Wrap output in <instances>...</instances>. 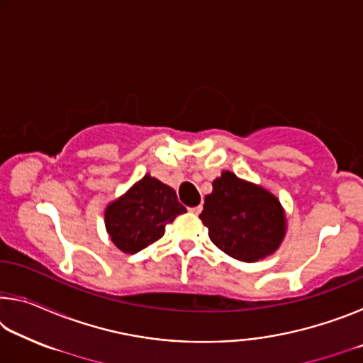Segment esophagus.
<instances>
[{
    "label": "esophagus",
    "mask_w": 363,
    "mask_h": 363,
    "mask_svg": "<svg viewBox=\"0 0 363 363\" xmlns=\"http://www.w3.org/2000/svg\"><path fill=\"white\" fill-rule=\"evenodd\" d=\"M189 211L192 213V214H195V216H199V214L201 213V205H199V206H192V208H189Z\"/></svg>",
    "instance_id": "obj_1"
}]
</instances>
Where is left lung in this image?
<instances>
[{"label": "left lung", "mask_w": 363, "mask_h": 363, "mask_svg": "<svg viewBox=\"0 0 363 363\" xmlns=\"http://www.w3.org/2000/svg\"><path fill=\"white\" fill-rule=\"evenodd\" d=\"M200 219L219 250L245 262L272 255L285 235L280 201L230 171L213 182V192L205 196Z\"/></svg>", "instance_id": "8db88e82"}]
</instances>
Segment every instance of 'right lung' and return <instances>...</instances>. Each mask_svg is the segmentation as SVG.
<instances>
[{
  "label": "right lung",
  "mask_w": 363,
  "mask_h": 363,
  "mask_svg": "<svg viewBox=\"0 0 363 363\" xmlns=\"http://www.w3.org/2000/svg\"><path fill=\"white\" fill-rule=\"evenodd\" d=\"M176 192L149 174L106 210V227L116 248L134 255L163 237L164 225L186 213Z\"/></svg>",
  "instance_id": "right-lung-1"
}]
</instances>
